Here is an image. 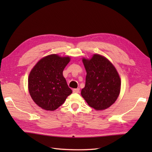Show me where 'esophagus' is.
<instances>
[{"label":"esophagus","mask_w":152,"mask_h":152,"mask_svg":"<svg viewBox=\"0 0 152 152\" xmlns=\"http://www.w3.org/2000/svg\"><path fill=\"white\" fill-rule=\"evenodd\" d=\"M72 91L74 93H79L80 92V89L79 88H76V89H73Z\"/></svg>","instance_id":"esophagus-1"}]
</instances>
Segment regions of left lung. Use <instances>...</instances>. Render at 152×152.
Masks as SVG:
<instances>
[{
	"label": "left lung",
	"instance_id": "left-lung-1",
	"mask_svg": "<svg viewBox=\"0 0 152 152\" xmlns=\"http://www.w3.org/2000/svg\"><path fill=\"white\" fill-rule=\"evenodd\" d=\"M87 75L82 96L89 106L97 110L110 107L118 99L121 80L114 65L104 57L95 54L83 59Z\"/></svg>",
	"mask_w": 152,
	"mask_h": 152
}]
</instances>
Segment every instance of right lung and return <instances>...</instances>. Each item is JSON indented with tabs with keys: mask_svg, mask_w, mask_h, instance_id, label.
<instances>
[{
	"mask_svg": "<svg viewBox=\"0 0 152 152\" xmlns=\"http://www.w3.org/2000/svg\"><path fill=\"white\" fill-rule=\"evenodd\" d=\"M70 57L56 54L42 58L31 71L28 79V91L36 104L46 110H55L72 93L63 71Z\"/></svg>",
	"mask_w": 152,
	"mask_h": 152,
	"instance_id": "obj_1",
	"label": "right lung"
}]
</instances>
